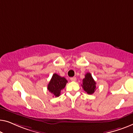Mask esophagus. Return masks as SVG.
<instances>
[{
	"instance_id": "34e87169",
	"label": "esophagus",
	"mask_w": 133,
	"mask_h": 133,
	"mask_svg": "<svg viewBox=\"0 0 133 133\" xmlns=\"http://www.w3.org/2000/svg\"><path fill=\"white\" fill-rule=\"evenodd\" d=\"M70 80L72 81H75L76 80V77H72V78H70Z\"/></svg>"
}]
</instances>
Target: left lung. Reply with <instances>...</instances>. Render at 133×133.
<instances>
[{
    "instance_id": "8db88e82",
    "label": "left lung",
    "mask_w": 133,
    "mask_h": 133,
    "mask_svg": "<svg viewBox=\"0 0 133 133\" xmlns=\"http://www.w3.org/2000/svg\"><path fill=\"white\" fill-rule=\"evenodd\" d=\"M96 82L93 79L90 73H87L85 75V78L83 79V87L84 90L87 94L91 95L96 90Z\"/></svg>"
}]
</instances>
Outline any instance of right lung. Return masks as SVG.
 I'll use <instances>...</instances> for the list:
<instances>
[{"instance_id":"1","label":"right lung","mask_w":133,"mask_h":133,"mask_svg":"<svg viewBox=\"0 0 133 133\" xmlns=\"http://www.w3.org/2000/svg\"><path fill=\"white\" fill-rule=\"evenodd\" d=\"M67 83V81L64 77L54 74L48 84V90L54 96L58 97L60 95L61 90L65 87Z\"/></svg>"}]
</instances>
